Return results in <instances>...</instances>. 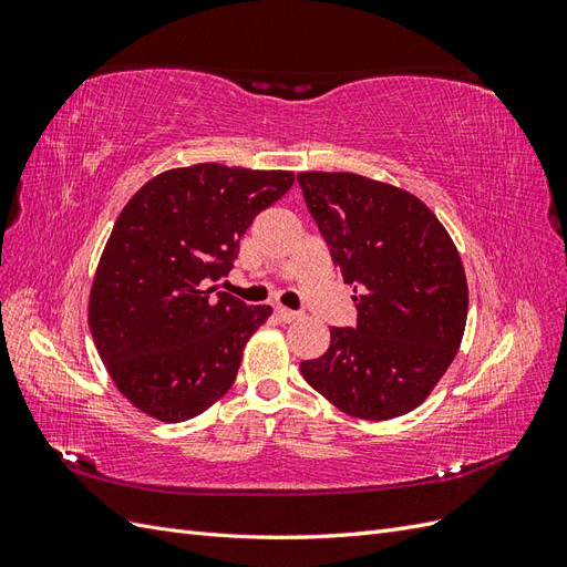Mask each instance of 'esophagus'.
<instances>
[{
  "mask_svg": "<svg viewBox=\"0 0 567 567\" xmlns=\"http://www.w3.org/2000/svg\"><path fill=\"white\" fill-rule=\"evenodd\" d=\"M274 315H277V319L281 321V323H290V321H296L298 317H300V312H293V310H286V307H277V310H274Z\"/></svg>",
  "mask_w": 567,
  "mask_h": 567,
  "instance_id": "obj_1",
  "label": "esophagus"
}]
</instances>
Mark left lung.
Masks as SVG:
<instances>
[{"label":"left lung","instance_id":"8db88e82","mask_svg":"<svg viewBox=\"0 0 567 567\" xmlns=\"http://www.w3.org/2000/svg\"><path fill=\"white\" fill-rule=\"evenodd\" d=\"M307 210L333 265L354 284V329H331L302 379L354 419L416 409L454 362L468 284L452 236L423 200L352 173H300Z\"/></svg>","mask_w":567,"mask_h":567}]
</instances>
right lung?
I'll list each match as a JSON object with an SVG mask.
<instances>
[{"mask_svg": "<svg viewBox=\"0 0 567 567\" xmlns=\"http://www.w3.org/2000/svg\"><path fill=\"white\" fill-rule=\"evenodd\" d=\"M296 177L219 163L148 179L117 215L90 293V329L113 383L144 414L179 423L234 381L271 315L217 288L257 213Z\"/></svg>", "mask_w": 567, "mask_h": 567, "instance_id": "1", "label": "right lung"}]
</instances>
